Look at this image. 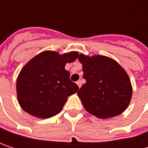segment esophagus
I'll return each mask as SVG.
<instances>
[{
    "label": "esophagus",
    "mask_w": 148,
    "mask_h": 148,
    "mask_svg": "<svg viewBox=\"0 0 148 148\" xmlns=\"http://www.w3.org/2000/svg\"><path fill=\"white\" fill-rule=\"evenodd\" d=\"M76 84L78 85V86H79V88L81 87V80H80V79H79V80H78V81L76 82Z\"/></svg>",
    "instance_id": "esophagus-1"
}]
</instances>
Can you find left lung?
<instances>
[{"instance_id":"obj_1","label":"left lung","mask_w":148,"mask_h":148,"mask_svg":"<svg viewBox=\"0 0 148 148\" xmlns=\"http://www.w3.org/2000/svg\"><path fill=\"white\" fill-rule=\"evenodd\" d=\"M78 59L86 83L77 94L86 110L100 119L122 114L130 103L133 92L124 69L105 56L79 54Z\"/></svg>"}]
</instances>
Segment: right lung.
<instances>
[{"instance_id":"right-lung-1","label":"right lung","mask_w":148,"mask_h":148,"mask_svg":"<svg viewBox=\"0 0 148 148\" xmlns=\"http://www.w3.org/2000/svg\"><path fill=\"white\" fill-rule=\"evenodd\" d=\"M77 51L59 54L45 50L32 58L20 70L16 81L20 107L38 118H49L62 110L69 96L79 86L70 80L65 65L74 62Z\"/></svg>"}]
</instances>
